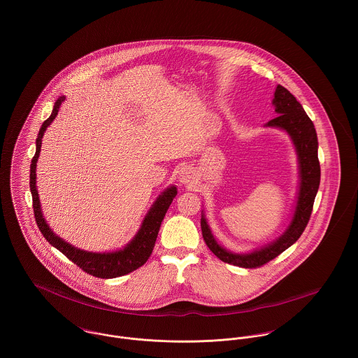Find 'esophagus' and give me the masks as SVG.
I'll return each mask as SVG.
<instances>
[{
  "label": "esophagus",
  "mask_w": 358,
  "mask_h": 358,
  "mask_svg": "<svg viewBox=\"0 0 358 358\" xmlns=\"http://www.w3.org/2000/svg\"><path fill=\"white\" fill-rule=\"evenodd\" d=\"M190 178H192V171H190V168H187V166L182 168L180 172H179V180H180L182 183H187Z\"/></svg>",
  "instance_id": "esophagus-1"
}]
</instances>
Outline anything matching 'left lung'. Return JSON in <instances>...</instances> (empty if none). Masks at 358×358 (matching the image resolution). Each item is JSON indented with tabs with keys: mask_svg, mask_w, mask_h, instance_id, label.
<instances>
[{
	"mask_svg": "<svg viewBox=\"0 0 358 358\" xmlns=\"http://www.w3.org/2000/svg\"><path fill=\"white\" fill-rule=\"evenodd\" d=\"M273 104L275 107V111L280 115L268 121L267 125L285 129L291 135L299 155L301 187H299L298 203H296V209H295L291 226L284 233V236L280 237L274 244L260 251H255L252 254L236 255L226 251L215 241L204 217H201L203 237L208 248L222 262L233 266H238V267H245V268H256L268 263L270 260L282 254L294 243L298 241V238L305 231L307 223L310 220L314 199L320 186L321 169H320V161L317 155L318 142H317V134L311 120L307 117L302 104L298 102L296 98L282 85H277Z\"/></svg>",
	"mask_w": 358,
	"mask_h": 358,
	"instance_id": "obj_1",
	"label": "left lung"
}]
</instances>
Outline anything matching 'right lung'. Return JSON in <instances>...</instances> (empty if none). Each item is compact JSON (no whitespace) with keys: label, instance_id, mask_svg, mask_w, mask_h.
<instances>
[{"label":"right lung","instance_id":"1","mask_svg":"<svg viewBox=\"0 0 358 358\" xmlns=\"http://www.w3.org/2000/svg\"><path fill=\"white\" fill-rule=\"evenodd\" d=\"M62 102H64V96H60L56 101L50 118L44 121V124L38 132L37 141H36L37 150L31 159V165H30V192L33 196V209H34V217H36L37 226H38L40 231L43 233V236L45 237V240L56 250H59L63 255L67 256V259H70L74 264H77L83 271L91 274L94 277H98V278H115V277L125 275V274L132 273L134 270L139 268L141 266H143L152 255L161 222H162L169 205L178 194L176 187L172 186V187L166 189L164 192V194L158 197V200L154 203L153 208L145 217L142 229L139 230L136 237L121 251L111 252V254L85 252V251L71 247L70 244H67L66 241H63L62 238L55 236L52 233L51 229L48 227V224L45 223L43 213H41L38 193L36 189V166H37V158H38L40 150H41V142H43L44 132H45L47 127L55 120V117L57 115V111H59V107Z\"/></svg>","mask_w":358,"mask_h":358}]
</instances>
